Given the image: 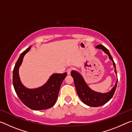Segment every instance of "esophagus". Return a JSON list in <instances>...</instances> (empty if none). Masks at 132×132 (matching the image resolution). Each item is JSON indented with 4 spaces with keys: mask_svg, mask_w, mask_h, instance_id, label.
Returning <instances> with one entry per match:
<instances>
[{
    "mask_svg": "<svg viewBox=\"0 0 132 132\" xmlns=\"http://www.w3.org/2000/svg\"><path fill=\"white\" fill-rule=\"evenodd\" d=\"M73 70V68H68V69H67V70H66V72H67V73H68V75H70V73H71V70Z\"/></svg>",
    "mask_w": 132,
    "mask_h": 132,
    "instance_id": "34e87169",
    "label": "esophagus"
}]
</instances>
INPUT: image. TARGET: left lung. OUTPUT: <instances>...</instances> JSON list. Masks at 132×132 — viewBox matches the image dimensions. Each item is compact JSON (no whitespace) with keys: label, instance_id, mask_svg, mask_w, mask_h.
<instances>
[{"label":"left lung","instance_id":"1","mask_svg":"<svg viewBox=\"0 0 132 132\" xmlns=\"http://www.w3.org/2000/svg\"><path fill=\"white\" fill-rule=\"evenodd\" d=\"M95 48L96 49H98V50H101L106 55H108L109 59L111 60L112 62H113V66L115 69L114 71L115 74L117 75L115 63L108 50H107L102 45H98ZM71 75L74 80L75 85L78 95L82 102L87 105L92 107H97L103 105L106 102H108L114 94L118 83V79L114 87L110 91L105 93H102L94 91L89 87L85 81L82 75L77 71L71 70Z\"/></svg>","mask_w":132,"mask_h":132}]
</instances>
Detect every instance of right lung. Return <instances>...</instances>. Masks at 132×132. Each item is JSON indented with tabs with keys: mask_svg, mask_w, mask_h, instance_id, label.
I'll return each instance as SVG.
<instances>
[{
	"mask_svg": "<svg viewBox=\"0 0 132 132\" xmlns=\"http://www.w3.org/2000/svg\"><path fill=\"white\" fill-rule=\"evenodd\" d=\"M31 46L23 53L17 60L13 69V84L20 100L33 110H44L52 107L56 103L62 81L67 73H53L43 86L36 88H28L22 84L19 76V68L23 58L29 52Z\"/></svg>",
	"mask_w": 132,
	"mask_h": 132,
	"instance_id": "right-lung-1",
	"label": "right lung"
}]
</instances>
